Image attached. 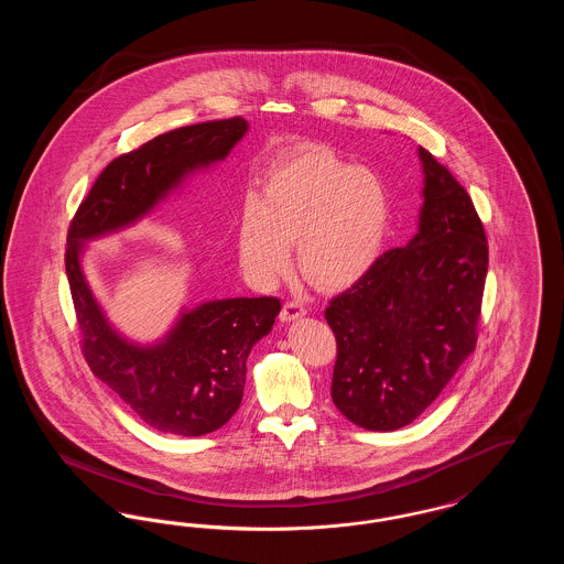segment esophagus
<instances>
[{"instance_id": "obj_1", "label": "esophagus", "mask_w": 564, "mask_h": 564, "mask_svg": "<svg viewBox=\"0 0 564 564\" xmlns=\"http://www.w3.org/2000/svg\"><path fill=\"white\" fill-rule=\"evenodd\" d=\"M306 315V306L297 300H288L281 308V322H294L297 317Z\"/></svg>"}]
</instances>
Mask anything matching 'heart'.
Masks as SVG:
<instances>
[{
    "label": "heart",
    "instance_id": "b5f03b06",
    "mask_svg": "<svg viewBox=\"0 0 564 564\" xmlns=\"http://www.w3.org/2000/svg\"><path fill=\"white\" fill-rule=\"evenodd\" d=\"M387 230L389 196L375 173L306 148L270 171L262 196L242 198L235 247L242 272L272 285L292 267L295 241L300 270L319 288L340 290L375 267Z\"/></svg>",
    "mask_w": 564,
    "mask_h": 564
}]
</instances>
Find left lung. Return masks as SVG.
Wrapping results in <instances>:
<instances>
[{
    "label": "left lung",
    "instance_id": "1",
    "mask_svg": "<svg viewBox=\"0 0 564 564\" xmlns=\"http://www.w3.org/2000/svg\"><path fill=\"white\" fill-rule=\"evenodd\" d=\"M419 235L382 253L325 319L336 336L332 400L350 423H412L474 352L488 241L467 189L425 148Z\"/></svg>",
    "mask_w": 564,
    "mask_h": 564
}]
</instances>
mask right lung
Wrapping results in <instances>:
<instances>
[{
  "mask_svg": "<svg viewBox=\"0 0 564 564\" xmlns=\"http://www.w3.org/2000/svg\"><path fill=\"white\" fill-rule=\"evenodd\" d=\"M247 131L241 116L159 134L109 162L72 217L65 270L88 368L150 427L205 435L239 410L245 361L270 332L279 297L217 300L186 313L152 349L122 340L97 306L80 267L82 241L118 230L148 214L180 180L221 161Z\"/></svg>",
  "mask_w": 564,
  "mask_h": 564,
  "instance_id": "add662e5",
  "label": "right lung"
}]
</instances>
